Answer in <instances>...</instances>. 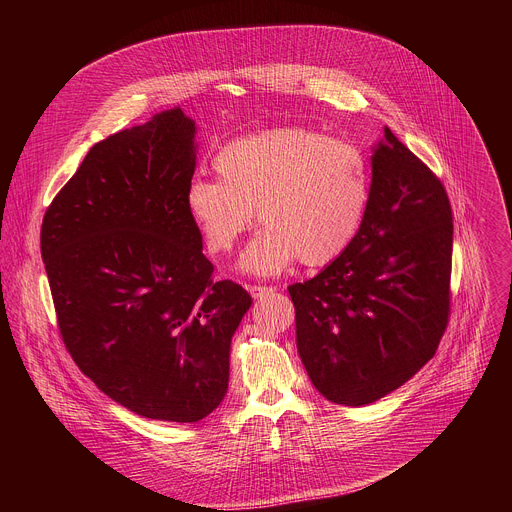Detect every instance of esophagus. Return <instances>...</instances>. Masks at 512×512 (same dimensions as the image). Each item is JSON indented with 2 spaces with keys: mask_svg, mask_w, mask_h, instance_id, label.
<instances>
[{
  "mask_svg": "<svg viewBox=\"0 0 512 512\" xmlns=\"http://www.w3.org/2000/svg\"><path fill=\"white\" fill-rule=\"evenodd\" d=\"M275 287H265V285H251L249 287V294L255 298V300H263L265 296L273 294Z\"/></svg>",
  "mask_w": 512,
  "mask_h": 512,
  "instance_id": "esophagus-1",
  "label": "esophagus"
}]
</instances>
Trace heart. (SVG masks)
<instances>
[{"mask_svg":"<svg viewBox=\"0 0 512 512\" xmlns=\"http://www.w3.org/2000/svg\"><path fill=\"white\" fill-rule=\"evenodd\" d=\"M218 180L188 184L184 206L212 255L233 251L263 225L239 269L279 275L298 259L320 267L348 251L371 198L369 162L358 145L306 127H277L237 137L216 152Z\"/></svg>","mask_w":512,"mask_h":512,"instance_id":"heart-1","label":"heart"}]
</instances>
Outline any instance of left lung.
Listing matches in <instances>:
<instances>
[{
    "label": "left lung",
    "mask_w": 512,
    "mask_h": 512,
    "mask_svg": "<svg viewBox=\"0 0 512 512\" xmlns=\"http://www.w3.org/2000/svg\"><path fill=\"white\" fill-rule=\"evenodd\" d=\"M358 237L316 277L289 285L312 385L360 407L407 383L448 324L454 225L448 194L385 127Z\"/></svg>",
    "instance_id": "obj_1"
}]
</instances>
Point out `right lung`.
Instances as JSON below:
<instances>
[{
    "label": "right lung",
    "mask_w": 512,
    "mask_h": 512,
    "mask_svg": "<svg viewBox=\"0 0 512 512\" xmlns=\"http://www.w3.org/2000/svg\"><path fill=\"white\" fill-rule=\"evenodd\" d=\"M196 123L180 107L95 143L48 206L40 249L62 340L115 403L194 423L229 389L231 340L251 308L212 263L184 196Z\"/></svg>",
    "instance_id": "right-lung-1"
}]
</instances>
